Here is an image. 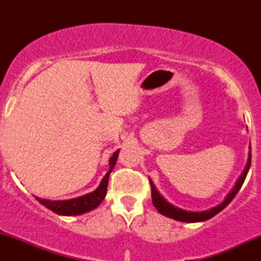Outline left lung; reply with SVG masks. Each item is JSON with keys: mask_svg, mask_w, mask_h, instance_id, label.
<instances>
[{"mask_svg": "<svg viewBox=\"0 0 261 261\" xmlns=\"http://www.w3.org/2000/svg\"><path fill=\"white\" fill-rule=\"evenodd\" d=\"M251 146H249V152H248V159H247V164H246L245 170L242 171V173L239 177V179L237 180V183L231 189L229 194L226 196V198L223 199L222 203L217 204L216 206H214L212 209L208 210H203V212H187V210L178 208V206L171 204L166 201L165 198L163 197L162 195L159 194V191L156 190V188L154 187V184L152 183V180L149 179V183H151V188H152V202L153 205L155 206L156 210L162 214L164 216L170 217V219L180 221V222H188V223H194V222H203V221H206L209 219H212L213 216H215L216 214H219L220 212L226 208V206L229 204V203L233 201V198L237 196V194L240 190L242 184L246 179V176H247L249 166H251Z\"/></svg>", "mask_w": 261, "mask_h": 261, "instance_id": "left-lung-1", "label": "left lung"}]
</instances>
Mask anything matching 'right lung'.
<instances>
[{"label":"right lung","instance_id":"right-lung-1","mask_svg":"<svg viewBox=\"0 0 261 261\" xmlns=\"http://www.w3.org/2000/svg\"><path fill=\"white\" fill-rule=\"evenodd\" d=\"M119 152L120 149H117V151L110 156L109 171L106 173V176L103 177L101 184L98 185V188L96 189L95 191L89 192V194L81 196V197H76L72 199H64V201H49V199H44L39 197L35 198H37V201H39V203H41L42 205L46 206V208L49 210H52L53 213L58 214V215L77 216L82 215V214L84 213L91 212V210L97 208L106 197L110 172H112L114 166H115L117 156H119Z\"/></svg>","mask_w":261,"mask_h":261}]
</instances>
